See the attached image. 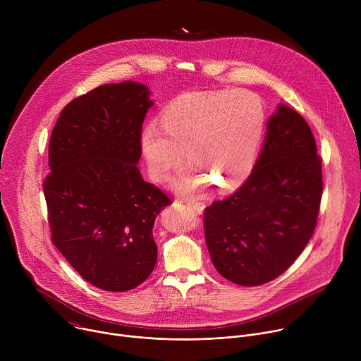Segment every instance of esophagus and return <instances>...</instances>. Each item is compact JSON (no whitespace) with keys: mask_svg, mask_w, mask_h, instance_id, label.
<instances>
[{"mask_svg":"<svg viewBox=\"0 0 361 361\" xmlns=\"http://www.w3.org/2000/svg\"><path fill=\"white\" fill-rule=\"evenodd\" d=\"M187 205H188V207H190L195 214H201L202 210H204L202 202H200V201H197V200H187Z\"/></svg>","mask_w":361,"mask_h":361,"instance_id":"34e87169","label":"esophagus"}]
</instances>
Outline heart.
<instances>
[{
    "label": "heart",
    "instance_id": "heart-1",
    "mask_svg": "<svg viewBox=\"0 0 361 361\" xmlns=\"http://www.w3.org/2000/svg\"><path fill=\"white\" fill-rule=\"evenodd\" d=\"M266 123L262 98L248 90L187 92L164 109L161 127L148 124L141 145L154 180L164 181L183 161L191 164L176 181L181 192L213 183L219 191L250 174Z\"/></svg>",
    "mask_w": 361,
    "mask_h": 361
}]
</instances>
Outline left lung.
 I'll list each match as a JSON object with an SVG mask.
<instances>
[{
  "instance_id": "1",
  "label": "left lung",
  "mask_w": 361,
  "mask_h": 361,
  "mask_svg": "<svg viewBox=\"0 0 361 361\" xmlns=\"http://www.w3.org/2000/svg\"><path fill=\"white\" fill-rule=\"evenodd\" d=\"M322 194L314 135L295 110L279 106L245 183L204 210L205 244L216 270L245 287L281 276L314 233Z\"/></svg>"
}]
</instances>
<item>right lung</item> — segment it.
I'll list each match as a JSON object with an SVG mask.
<instances>
[{"mask_svg":"<svg viewBox=\"0 0 361 361\" xmlns=\"http://www.w3.org/2000/svg\"><path fill=\"white\" fill-rule=\"evenodd\" d=\"M148 94L133 81L97 87L68 102L49 138L42 188L51 240L106 291L147 280L157 263L154 221L173 202L137 167Z\"/></svg>","mask_w":361,"mask_h":361,"instance_id":"right-lung-1","label":"right lung"}]
</instances>
